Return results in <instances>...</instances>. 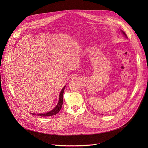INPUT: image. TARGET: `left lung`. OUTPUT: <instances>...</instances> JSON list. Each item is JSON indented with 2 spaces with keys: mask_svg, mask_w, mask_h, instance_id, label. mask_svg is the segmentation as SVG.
<instances>
[{
  "mask_svg": "<svg viewBox=\"0 0 148 148\" xmlns=\"http://www.w3.org/2000/svg\"><path fill=\"white\" fill-rule=\"evenodd\" d=\"M121 32H122V33H123V34H124V35H125V36H126V34H125V32H123V31H121ZM126 37H127V36H126Z\"/></svg>",
  "mask_w": 148,
  "mask_h": 148,
  "instance_id": "left-lung-1",
  "label": "left lung"
}]
</instances>
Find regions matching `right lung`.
Here are the masks:
<instances>
[{"label": "right lung", "instance_id": "right-lung-1", "mask_svg": "<svg viewBox=\"0 0 148 148\" xmlns=\"http://www.w3.org/2000/svg\"><path fill=\"white\" fill-rule=\"evenodd\" d=\"M66 87H64L60 92V96H59V101L57 103V105H56V107L51 111L48 112L47 113L45 114H35L36 115L38 116H53L54 115H56L57 113H58V112L60 111V110H61V107H62V102H63V93H64V88ZM32 114V113H31Z\"/></svg>", "mask_w": 148, "mask_h": 148}]
</instances>
